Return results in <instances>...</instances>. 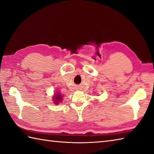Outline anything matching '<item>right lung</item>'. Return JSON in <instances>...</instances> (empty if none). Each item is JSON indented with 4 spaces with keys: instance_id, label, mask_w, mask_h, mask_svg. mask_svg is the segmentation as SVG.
<instances>
[{
    "instance_id": "1",
    "label": "right lung",
    "mask_w": 154,
    "mask_h": 154,
    "mask_svg": "<svg viewBox=\"0 0 154 154\" xmlns=\"http://www.w3.org/2000/svg\"><path fill=\"white\" fill-rule=\"evenodd\" d=\"M62 97H61V95L59 93H57V94L55 95V97H54L55 103L57 104L59 103L62 102Z\"/></svg>"
}]
</instances>
